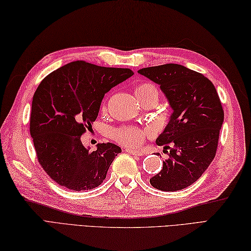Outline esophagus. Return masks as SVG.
Instances as JSON below:
<instances>
[{
    "instance_id": "esophagus-1",
    "label": "esophagus",
    "mask_w": 251,
    "mask_h": 251,
    "mask_svg": "<svg viewBox=\"0 0 251 251\" xmlns=\"http://www.w3.org/2000/svg\"><path fill=\"white\" fill-rule=\"evenodd\" d=\"M126 152H128L129 154H132V155H137V156H142L143 152L142 151H137V150H132V149H126Z\"/></svg>"
}]
</instances>
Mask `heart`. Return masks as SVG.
I'll use <instances>...</instances> for the list:
<instances>
[{
	"instance_id": "b5f03b06",
	"label": "heart",
	"mask_w": 251,
	"mask_h": 251,
	"mask_svg": "<svg viewBox=\"0 0 251 251\" xmlns=\"http://www.w3.org/2000/svg\"><path fill=\"white\" fill-rule=\"evenodd\" d=\"M135 94L140 102L152 100L157 103L159 98L157 87L151 83H142L138 85L135 88ZM151 135L152 131L150 129H140L135 128V127H122V128L114 129L112 132V136L117 142L128 148L140 147L143 141L146 140V138L150 137Z\"/></svg>"
}]
</instances>
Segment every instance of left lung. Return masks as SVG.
<instances>
[{
	"mask_svg": "<svg viewBox=\"0 0 251 251\" xmlns=\"http://www.w3.org/2000/svg\"><path fill=\"white\" fill-rule=\"evenodd\" d=\"M138 73L159 85L173 110L155 141L165 150L172 146L169 157L150 183L166 192L188 188L201 178L216 155L225 119L219 96L202 74L176 63L143 68Z\"/></svg>",
	"mask_w": 251,
	"mask_h": 251,
	"instance_id": "left-lung-1",
	"label": "left lung"
}]
</instances>
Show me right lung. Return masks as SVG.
<instances>
[{"instance_id":"add662e5","label":"right lung","mask_w":251,"mask_h":251,"mask_svg":"<svg viewBox=\"0 0 251 251\" xmlns=\"http://www.w3.org/2000/svg\"><path fill=\"white\" fill-rule=\"evenodd\" d=\"M131 75L130 69L73 61L41 82L32 99L30 134L40 164L55 182L85 191L105 179L121 148L106 142L90 151L81 136L92 128L104 94Z\"/></svg>"}]
</instances>
